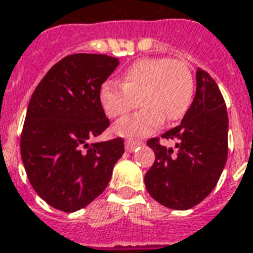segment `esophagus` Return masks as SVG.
Returning <instances> with one entry per match:
<instances>
[{
  "label": "esophagus",
  "mask_w": 253,
  "mask_h": 253,
  "mask_svg": "<svg viewBox=\"0 0 253 253\" xmlns=\"http://www.w3.org/2000/svg\"><path fill=\"white\" fill-rule=\"evenodd\" d=\"M141 142L139 141H134V139H126L125 141V148L127 152H132L135 148H138Z\"/></svg>",
  "instance_id": "esophagus-1"
}]
</instances>
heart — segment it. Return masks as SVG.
Returning a JSON list of instances; mask_svg holds the SVG:
<instances>
[{
	"label": "heart",
	"mask_w": 253,
	"mask_h": 253,
	"mask_svg": "<svg viewBox=\"0 0 253 253\" xmlns=\"http://www.w3.org/2000/svg\"><path fill=\"white\" fill-rule=\"evenodd\" d=\"M194 81L188 65L179 60L146 57L127 68L122 84L105 82L100 102L109 118H121L137 107V114L116 123L115 131L125 137H145L166 121L181 119L192 104Z\"/></svg>",
	"instance_id": "heart-1"
}]
</instances>
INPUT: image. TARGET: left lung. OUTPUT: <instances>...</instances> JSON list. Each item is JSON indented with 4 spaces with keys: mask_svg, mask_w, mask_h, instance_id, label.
I'll return each mask as SVG.
<instances>
[{
    "mask_svg": "<svg viewBox=\"0 0 253 253\" xmlns=\"http://www.w3.org/2000/svg\"><path fill=\"white\" fill-rule=\"evenodd\" d=\"M196 84V96L181 125L162 135L175 141L176 152L160 145L159 138L146 142L155 152V163L145 174L146 190L162 206L179 211L197 206L212 192L227 159L225 100L201 68Z\"/></svg>",
    "mask_w": 253,
    "mask_h": 253,
    "instance_id": "left-lung-1",
    "label": "left lung"
}]
</instances>
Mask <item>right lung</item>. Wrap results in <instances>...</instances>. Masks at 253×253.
I'll use <instances>...</instances> for the list:
<instances>
[{
    "instance_id": "1",
    "label": "right lung",
    "mask_w": 253,
    "mask_h": 253,
    "mask_svg": "<svg viewBox=\"0 0 253 253\" xmlns=\"http://www.w3.org/2000/svg\"><path fill=\"white\" fill-rule=\"evenodd\" d=\"M119 65L107 54L77 53L53 65L34 90L20 138L28 181L56 210L75 212L108 186L125 153L122 138L90 144L109 126L101 84Z\"/></svg>"
}]
</instances>
